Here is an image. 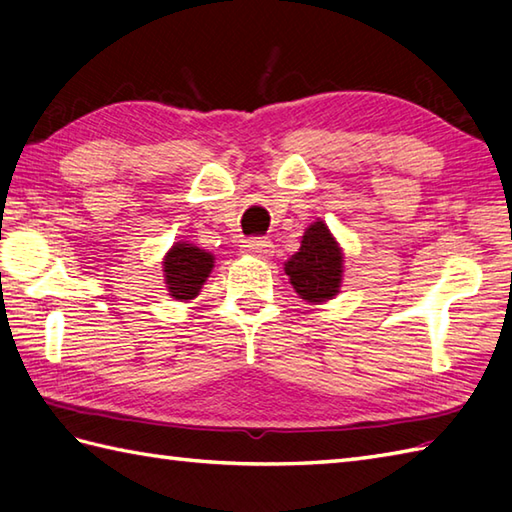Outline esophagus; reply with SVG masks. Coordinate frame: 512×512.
Masks as SVG:
<instances>
[{
    "label": "esophagus",
    "mask_w": 512,
    "mask_h": 512,
    "mask_svg": "<svg viewBox=\"0 0 512 512\" xmlns=\"http://www.w3.org/2000/svg\"><path fill=\"white\" fill-rule=\"evenodd\" d=\"M273 242L266 237H253L248 239V242H244V250L248 255H255V257H268L270 253H273Z\"/></svg>",
    "instance_id": "34e87169"
}]
</instances>
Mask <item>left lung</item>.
I'll use <instances>...</instances> for the list:
<instances>
[{"label":"left lung","mask_w":512,"mask_h":512,"mask_svg":"<svg viewBox=\"0 0 512 512\" xmlns=\"http://www.w3.org/2000/svg\"><path fill=\"white\" fill-rule=\"evenodd\" d=\"M343 255L339 244L334 242L328 226L314 222L306 235L299 253L286 262V275L290 284L303 299L325 301L332 299L341 286Z\"/></svg>","instance_id":"1"}]
</instances>
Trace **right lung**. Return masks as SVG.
<instances>
[{"label": "right lung", "mask_w": 512, "mask_h": 512, "mask_svg": "<svg viewBox=\"0 0 512 512\" xmlns=\"http://www.w3.org/2000/svg\"><path fill=\"white\" fill-rule=\"evenodd\" d=\"M165 281L171 297L193 299L213 268V255L191 244H176L165 257Z\"/></svg>", "instance_id": "right-lung-1"}]
</instances>
